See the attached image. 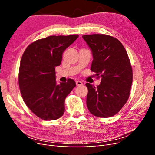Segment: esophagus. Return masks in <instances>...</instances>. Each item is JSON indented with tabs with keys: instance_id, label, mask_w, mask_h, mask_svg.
I'll return each instance as SVG.
<instances>
[{
	"instance_id": "obj_1",
	"label": "esophagus",
	"mask_w": 155,
	"mask_h": 155,
	"mask_svg": "<svg viewBox=\"0 0 155 155\" xmlns=\"http://www.w3.org/2000/svg\"><path fill=\"white\" fill-rule=\"evenodd\" d=\"M76 85H77V86H81V85H83V84L82 82H81V81H76Z\"/></svg>"
}]
</instances>
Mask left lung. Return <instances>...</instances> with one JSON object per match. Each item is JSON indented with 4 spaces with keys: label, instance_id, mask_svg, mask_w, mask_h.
Wrapping results in <instances>:
<instances>
[{
    "label": "left lung",
    "instance_id": "8db88e82",
    "mask_svg": "<svg viewBox=\"0 0 155 155\" xmlns=\"http://www.w3.org/2000/svg\"><path fill=\"white\" fill-rule=\"evenodd\" d=\"M92 51L91 70L101 78L98 86L85 84L88 89L87 108L99 117H109L118 113L130 96L133 70L129 57L117 39L104 34L83 35Z\"/></svg>",
    "mask_w": 155,
    "mask_h": 155
}]
</instances>
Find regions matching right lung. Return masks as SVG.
<instances>
[{"label":"right lung","instance_id":"right-lung-1","mask_svg":"<svg viewBox=\"0 0 155 155\" xmlns=\"http://www.w3.org/2000/svg\"><path fill=\"white\" fill-rule=\"evenodd\" d=\"M78 35H52L31 43L21 58L18 83L23 101L31 111L43 120L61 117L65 100L75 81L57 85L55 68L61 64L63 52L78 38Z\"/></svg>","mask_w":155,"mask_h":155}]
</instances>
